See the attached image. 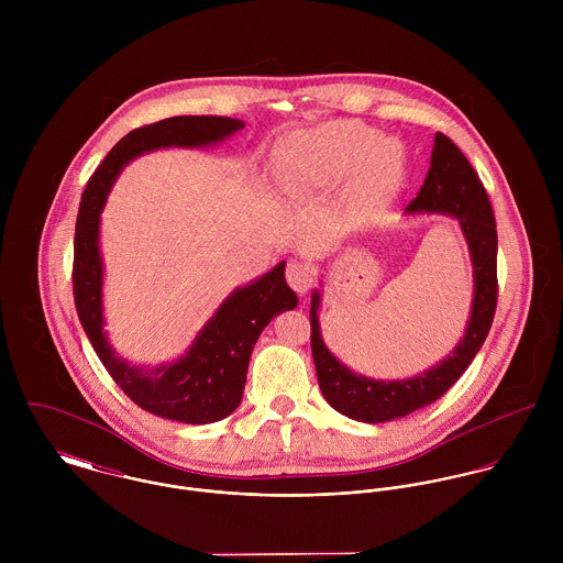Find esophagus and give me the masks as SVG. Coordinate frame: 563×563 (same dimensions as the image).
<instances>
[{
    "instance_id": "esophagus-1",
    "label": "esophagus",
    "mask_w": 563,
    "mask_h": 563,
    "mask_svg": "<svg viewBox=\"0 0 563 563\" xmlns=\"http://www.w3.org/2000/svg\"><path fill=\"white\" fill-rule=\"evenodd\" d=\"M286 279L295 292L306 295L314 286L317 273H314L312 264L295 260V262H288V266H286Z\"/></svg>"
}]
</instances>
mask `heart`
<instances>
[{
  "instance_id": "1",
  "label": "heart",
  "mask_w": 563,
  "mask_h": 563,
  "mask_svg": "<svg viewBox=\"0 0 563 563\" xmlns=\"http://www.w3.org/2000/svg\"><path fill=\"white\" fill-rule=\"evenodd\" d=\"M401 170L395 143L357 121H329L295 134L282 150V175L295 188H329L362 173L373 192L388 190Z\"/></svg>"
}]
</instances>
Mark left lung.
Returning a JSON list of instances; mask_svg holds the SVG:
<instances>
[{
  "label": "left lung",
  "mask_w": 563,
  "mask_h": 563,
  "mask_svg": "<svg viewBox=\"0 0 563 563\" xmlns=\"http://www.w3.org/2000/svg\"><path fill=\"white\" fill-rule=\"evenodd\" d=\"M407 212H440L460 221L475 268L473 312L464 340L438 366L411 379L377 382L351 373L327 351L317 317L319 292H314L310 308L312 357L322 397L340 413L362 422H386L438 401L479 353L496 312L498 241L494 212L477 170L442 132L435 134L429 173Z\"/></svg>",
  "instance_id": "left-lung-1"
}]
</instances>
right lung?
<instances>
[{
	"mask_svg": "<svg viewBox=\"0 0 563 563\" xmlns=\"http://www.w3.org/2000/svg\"><path fill=\"white\" fill-rule=\"evenodd\" d=\"M244 123L228 117H170L123 136L81 192L74 239V299L81 327L114 384L145 411L162 418L208 424L230 416L242 401L249 357L273 317L297 306L286 284V262L257 282L234 290L201 329L190 351L154 371L136 368L114 355L103 333L99 214L123 164L161 147H203L239 132Z\"/></svg>",
	"mask_w": 563,
	"mask_h": 563,
	"instance_id": "add662e5",
	"label": "right lung"
}]
</instances>
